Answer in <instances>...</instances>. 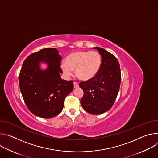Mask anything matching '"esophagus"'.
<instances>
[{"label": "esophagus", "mask_w": 158, "mask_h": 158, "mask_svg": "<svg viewBox=\"0 0 158 158\" xmlns=\"http://www.w3.org/2000/svg\"><path fill=\"white\" fill-rule=\"evenodd\" d=\"M74 88L78 87H79V84L77 82H74Z\"/></svg>", "instance_id": "1"}]
</instances>
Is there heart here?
Here are the masks:
<instances>
[{
  "mask_svg": "<svg viewBox=\"0 0 158 158\" xmlns=\"http://www.w3.org/2000/svg\"><path fill=\"white\" fill-rule=\"evenodd\" d=\"M101 57L97 51H76L67 56L65 62L61 64L65 75L71 76L75 69L77 77L82 81L94 77L99 71Z\"/></svg>",
  "mask_w": 158,
  "mask_h": 158,
  "instance_id": "b5f03b06",
  "label": "heart"
}]
</instances>
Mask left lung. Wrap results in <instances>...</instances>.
<instances>
[{
	"label": "left lung",
	"instance_id": "1",
	"mask_svg": "<svg viewBox=\"0 0 158 158\" xmlns=\"http://www.w3.org/2000/svg\"><path fill=\"white\" fill-rule=\"evenodd\" d=\"M101 56L99 71L93 79L79 83L84 96L81 99L83 109L91 114L98 115L113 106L119 93L121 81L117 58L101 48H94Z\"/></svg>",
	"mask_w": 158,
	"mask_h": 158
}]
</instances>
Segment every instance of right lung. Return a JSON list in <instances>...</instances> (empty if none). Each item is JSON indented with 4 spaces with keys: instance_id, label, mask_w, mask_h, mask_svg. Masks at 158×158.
Listing matches in <instances>:
<instances>
[{
    "instance_id": "right-lung-1",
    "label": "right lung",
    "mask_w": 158,
    "mask_h": 158,
    "mask_svg": "<svg viewBox=\"0 0 158 158\" xmlns=\"http://www.w3.org/2000/svg\"><path fill=\"white\" fill-rule=\"evenodd\" d=\"M62 57L56 48H45L29 56L19 76L20 92L29 110L34 115L51 118L62 110L65 98L74 88L73 81L62 79ZM40 61L48 64L42 71Z\"/></svg>"
}]
</instances>
